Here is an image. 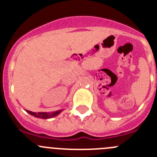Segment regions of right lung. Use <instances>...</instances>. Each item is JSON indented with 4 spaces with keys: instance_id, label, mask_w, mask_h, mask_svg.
<instances>
[{
    "instance_id": "right-lung-1",
    "label": "right lung",
    "mask_w": 157,
    "mask_h": 157,
    "mask_svg": "<svg viewBox=\"0 0 157 157\" xmlns=\"http://www.w3.org/2000/svg\"><path fill=\"white\" fill-rule=\"evenodd\" d=\"M62 110H59V111H57V112H52V113H46V112H31V111L29 110H26V112L28 113H29L30 115H33L35 117H37V118H52V117L54 116H56L57 115L60 113Z\"/></svg>"
}]
</instances>
